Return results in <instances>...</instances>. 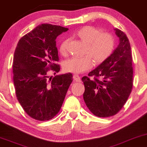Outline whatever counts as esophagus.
Instances as JSON below:
<instances>
[{
    "label": "esophagus",
    "instance_id": "34e87169",
    "mask_svg": "<svg viewBox=\"0 0 147 147\" xmlns=\"http://www.w3.org/2000/svg\"><path fill=\"white\" fill-rule=\"evenodd\" d=\"M73 79L76 82H81V77H80L78 75H73Z\"/></svg>",
    "mask_w": 147,
    "mask_h": 147
}]
</instances>
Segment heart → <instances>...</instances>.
<instances>
[{
  "label": "heart",
  "instance_id": "obj_1",
  "mask_svg": "<svg viewBox=\"0 0 147 147\" xmlns=\"http://www.w3.org/2000/svg\"><path fill=\"white\" fill-rule=\"evenodd\" d=\"M75 36L86 44L85 54L83 58L72 57L64 62L66 71L80 74L89 70L93 65L104 62L112 53L114 40L108 33H100L98 29L91 26H85L75 31ZM68 40H64L60 44L59 50L62 55L67 53Z\"/></svg>",
  "mask_w": 147,
  "mask_h": 147
}]
</instances>
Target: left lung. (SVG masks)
<instances>
[{
  "mask_svg": "<svg viewBox=\"0 0 147 147\" xmlns=\"http://www.w3.org/2000/svg\"><path fill=\"white\" fill-rule=\"evenodd\" d=\"M119 44L102 63L82 78L83 99L92 113L100 118L116 114L126 103L133 85L131 48L126 35L114 29ZM99 77L101 79L99 80Z\"/></svg>",
  "mask_w": 147,
  "mask_h": 147,
  "instance_id": "1",
  "label": "left lung"
}]
</instances>
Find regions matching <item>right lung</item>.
<instances>
[{
    "label": "right lung",
    "instance_id": "obj_1",
    "mask_svg": "<svg viewBox=\"0 0 147 147\" xmlns=\"http://www.w3.org/2000/svg\"><path fill=\"white\" fill-rule=\"evenodd\" d=\"M68 30L44 23L37 26L19 41L13 57L15 93L19 103L29 116L39 121L53 118L61 108L72 81L71 73L60 71L56 39Z\"/></svg>",
    "mask_w": 147,
    "mask_h": 147
}]
</instances>
